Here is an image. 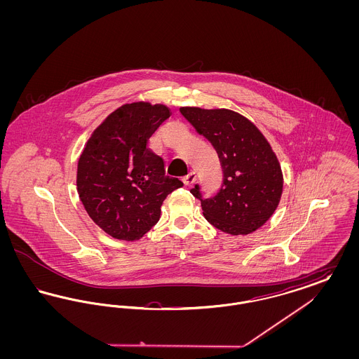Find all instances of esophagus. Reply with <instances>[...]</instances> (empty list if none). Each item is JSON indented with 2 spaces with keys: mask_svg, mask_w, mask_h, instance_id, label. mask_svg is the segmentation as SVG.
Returning a JSON list of instances; mask_svg holds the SVG:
<instances>
[{
  "mask_svg": "<svg viewBox=\"0 0 359 359\" xmlns=\"http://www.w3.org/2000/svg\"><path fill=\"white\" fill-rule=\"evenodd\" d=\"M182 180H183V183H184L186 186H191V184L196 180V175H195V172H189Z\"/></svg>",
  "mask_w": 359,
  "mask_h": 359,
  "instance_id": "esophagus-1",
  "label": "esophagus"
}]
</instances>
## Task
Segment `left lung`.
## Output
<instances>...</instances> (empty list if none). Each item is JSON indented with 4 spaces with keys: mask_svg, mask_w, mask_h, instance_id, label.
<instances>
[{
    "mask_svg": "<svg viewBox=\"0 0 359 359\" xmlns=\"http://www.w3.org/2000/svg\"><path fill=\"white\" fill-rule=\"evenodd\" d=\"M180 113L211 142L222 165L223 183L215 196L203 199L198 184L191 189L205 219L231 236L256 231L273 215L284 183L268 140L233 110L180 107Z\"/></svg>",
    "mask_w": 359,
    "mask_h": 359,
    "instance_id": "1",
    "label": "left lung"
}]
</instances>
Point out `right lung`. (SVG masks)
Here are the masks:
<instances>
[{
    "instance_id": "add662e5",
    "label": "right lung",
    "mask_w": 359,
    "mask_h": 359,
    "mask_svg": "<svg viewBox=\"0 0 359 359\" xmlns=\"http://www.w3.org/2000/svg\"><path fill=\"white\" fill-rule=\"evenodd\" d=\"M164 104H122L93 132L78 161L76 187L90 218L113 238L136 241L160 219L164 199L183 187L148 148L170 118Z\"/></svg>"
}]
</instances>
